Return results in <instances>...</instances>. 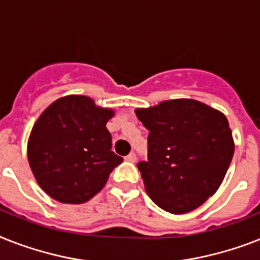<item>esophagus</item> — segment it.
Here are the masks:
<instances>
[{
  "mask_svg": "<svg viewBox=\"0 0 260 260\" xmlns=\"http://www.w3.org/2000/svg\"><path fill=\"white\" fill-rule=\"evenodd\" d=\"M125 159L128 160V161H131V163H135V161H136V153H135V152H131Z\"/></svg>",
  "mask_w": 260,
  "mask_h": 260,
  "instance_id": "esophagus-1",
  "label": "esophagus"
}]
</instances>
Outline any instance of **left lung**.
I'll list each match as a JSON object with an SVG mask.
<instances>
[{"label": "left lung", "instance_id": "obj_1", "mask_svg": "<svg viewBox=\"0 0 260 260\" xmlns=\"http://www.w3.org/2000/svg\"><path fill=\"white\" fill-rule=\"evenodd\" d=\"M149 131L148 161H140L153 203L171 214L195 210L212 196L234 156L233 132L221 112L192 99L137 108Z\"/></svg>", "mask_w": 260, "mask_h": 260}]
</instances>
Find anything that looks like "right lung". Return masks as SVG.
Wrapping results in <instances>:
<instances>
[{"mask_svg": "<svg viewBox=\"0 0 260 260\" xmlns=\"http://www.w3.org/2000/svg\"><path fill=\"white\" fill-rule=\"evenodd\" d=\"M115 112L90 97H61L42 112L27 141V161L36 180L57 202L85 203L100 192L123 163L112 148L107 123Z\"/></svg>", "mask_w": 260, "mask_h": 260, "instance_id": "obj_1", "label": "right lung"}]
</instances>
